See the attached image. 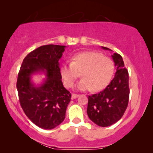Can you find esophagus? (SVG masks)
I'll return each mask as SVG.
<instances>
[{
  "mask_svg": "<svg viewBox=\"0 0 153 153\" xmlns=\"http://www.w3.org/2000/svg\"><path fill=\"white\" fill-rule=\"evenodd\" d=\"M79 96L78 94H72V99H76V98H78Z\"/></svg>",
  "mask_w": 153,
  "mask_h": 153,
  "instance_id": "obj_1",
  "label": "esophagus"
}]
</instances>
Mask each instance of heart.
<instances>
[{
  "mask_svg": "<svg viewBox=\"0 0 153 153\" xmlns=\"http://www.w3.org/2000/svg\"><path fill=\"white\" fill-rule=\"evenodd\" d=\"M114 72L112 59L96 52L76 54L72 57V62H64L60 67L61 77L67 88L73 87L81 73L82 79L77 85V89L81 91L102 90L111 80Z\"/></svg>",
  "mask_w": 153,
  "mask_h": 153,
  "instance_id": "obj_1",
  "label": "heart"
}]
</instances>
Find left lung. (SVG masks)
Wrapping results in <instances>:
<instances>
[{
    "label": "left lung",
    "mask_w": 153,
    "mask_h": 153,
    "mask_svg": "<svg viewBox=\"0 0 153 153\" xmlns=\"http://www.w3.org/2000/svg\"><path fill=\"white\" fill-rule=\"evenodd\" d=\"M105 50L107 47H101ZM117 67L114 78L104 90L88 96L87 114L89 119L99 127H108L122 117L129 102V74L122 56L111 55Z\"/></svg>",
    "instance_id": "left-lung-1"
}]
</instances>
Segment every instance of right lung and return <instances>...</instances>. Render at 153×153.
<instances>
[{"mask_svg":"<svg viewBox=\"0 0 153 153\" xmlns=\"http://www.w3.org/2000/svg\"><path fill=\"white\" fill-rule=\"evenodd\" d=\"M66 46L48 45L38 47L24 59L17 79L19 101L30 120L45 129H52L64 121L71 94L63 86L59 60ZM44 73V81L36 86L31 76Z\"/></svg>","mask_w":153,"mask_h":153,"instance_id":"1","label":"right lung"}]
</instances>
